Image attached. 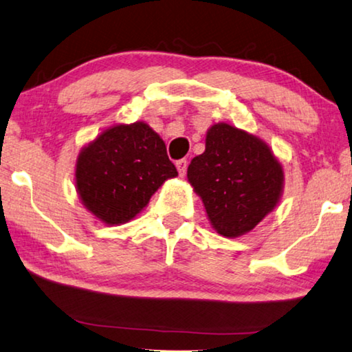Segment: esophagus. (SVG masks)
<instances>
[{
	"label": "esophagus",
	"instance_id": "34e87169",
	"mask_svg": "<svg viewBox=\"0 0 352 352\" xmlns=\"http://www.w3.org/2000/svg\"><path fill=\"white\" fill-rule=\"evenodd\" d=\"M176 168L179 171L181 176H186V171H187V160L186 159H181L176 162Z\"/></svg>",
	"mask_w": 352,
	"mask_h": 352
}]
</instances>
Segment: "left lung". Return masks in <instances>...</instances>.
<instances>
[{
	"label": "left lung",
	"instance_id": "left-lung-1",
	"mask_svg": "<svg viewBox=\"0 0 352 352\" xmlns=\"http://www.w3.org/2000/svg\"><path fill=\"white\" fill-rule=\"evenodd\" d=\"M187 177L217 232L239 237L278 204L284 173L262 140L218 123L207 132L206 151L192 159Z\"/></svg>",
	"mask_w": 352,
	"mask_h": 352
}]
</instances>
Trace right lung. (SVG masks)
<instances>
[{
    "label": "right lung",
    "mask_w": 352,
    "mask_h": 352,
    "mask_svg": "<svg viewBox=\"0 0 352 352\" xmlns=\"http://www.w3.org/2000/svg\"><path fill=\"white\" fill-rule=\"evenodd\" d=\"M177 176L162 138L145 123L118 124L82 149L76 187L84 206L106 224L134 218L168 177Z\"/></svg>",
    "instance_id": "1"
}]
</instances>
